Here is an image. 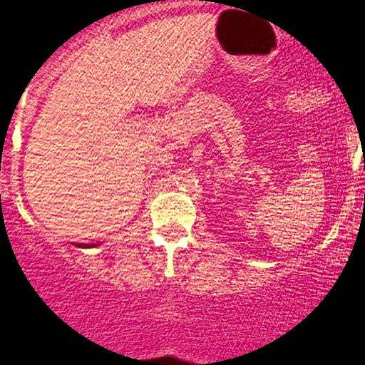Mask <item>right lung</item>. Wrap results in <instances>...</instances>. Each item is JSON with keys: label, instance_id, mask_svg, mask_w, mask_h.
<instances>
[{"label": "right lung", "instance_id": "right-lung-1", "mask_svg": "<svg viewBox=\"0 0 365 365\" xmlns=\"http://www.w3.org/2000/svg\"><path fill=\"white\" fill-rule=\"evenodd\" d=\"M78 247H83V249H91V247H98V244H78Z\"/></svg>", "mask_w": 365, "mask_h": 365}]
</instances>
